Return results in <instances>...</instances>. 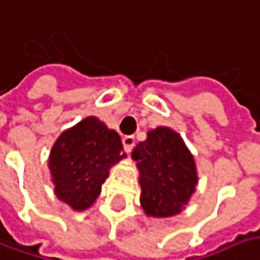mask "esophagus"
Listing matches in <instances>:
<instances>
[{"label":"esophagus","mask_w":260,"mask_h":260,"mask_svg":"<svg viewBox=\"0 0 260 260\" xmlns=\"http://www.w3.org/2000/svg\"><path fill=\"white\" fill-rule=\"evenodd\" d=\"M122 143H123V148H125V151H128V153H129L131 150H132V147L135 145V138H134L132 135H126V137H123V138H122Z\"/></svg>","instance_id":"obj_1"}]
</instances>
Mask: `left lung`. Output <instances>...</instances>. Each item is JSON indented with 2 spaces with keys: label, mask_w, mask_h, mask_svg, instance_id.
<instances>
[{
  "label": "left lung",
  "mask_w": 260,
  "mask_h": 260,
  "mask_svg": "<svg viewBox=\"0 0 260 260\" xmlns=\"http://www.w3.org/2000/svg\"><path fill=\"white\" fill-rule=\"evenodd\" d=\"M140 172V203L147 216L171 218L188 205L199 184L194 156L182 137L157 126L132 150Z\"/></svg>",
  "instance_id": "obj_1"
}]
</instances>
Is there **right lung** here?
Returning a JSON list of instances; mask_svg holds the SVG:
<instances>
[{"label": "right lung", "mask_w": 260, "mask_h": 260, "mask_svg": "<svg viewBox=\"0 0 260 260\" xmlns=\"http://www.w3.org/2000/svg\"><path fill=\"white\" fill-rule=\"evenodd\" d=\"M115 129L95 116H88L63 131L51 147L48 169L54 194L75 212L94 205L112 166L125 159Z\"/></svg>", "instance_id": "1"}]
</instances>
